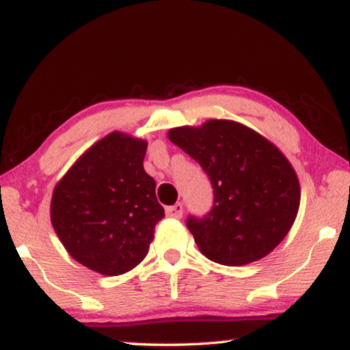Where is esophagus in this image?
<instances>
[{"label": "esophagus", "mask_w": 350, "mask_h": 350, "mask_svg": "<svg viewBox=\"0 0 350 350\" xmlns=\"http://www.w3.org/2000/svg\"><path fill=\"white\" fill-rule=\"evenodd\" d=\"M167 216L173 219H180L183 215V205L182 204H174L171 206H167Z\"/></svg>", "instance_id": "34e87169"}]
</instances>
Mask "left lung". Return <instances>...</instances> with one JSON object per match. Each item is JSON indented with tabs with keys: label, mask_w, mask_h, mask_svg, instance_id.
<instances>
[{
	"label": "left lung",
	"mask_w": 350,
	"mask_h": 350,
	"mask_svg": "<svg viewBox=\"0 0 350 350\" xmlns=\"http://www.w3.org/2000/svg\"><path fill=\"white\" fill-rule=\"evenodd\" d=\"M168 139L199 162L211 182V210L187 219L202 254L233 267L267 256L286 238L299 208L298 176L286 156L232 120L173 128Z\"/></svg>",
	"instance_id": "8db88e82"
}]
</instances>
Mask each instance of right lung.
Returning a JSON list of instances; mask_svg holds the SVG:
<instances>
[{
    "instance_id": "1",
    "label": "right lung",
    "mask_w": 350,
    "mask_h": 350,
    "mask_svg": "<svg viewBox=\"0 0 350 350\" xmlns=\"http://www.w3.org/2000/svg\"><path fill=\"white\" fill-rule=\"evenodd\" d=\"M148 144L114 131L81 154L54 188L51 222L75 260L106 276L146 256L165 216L156 182L144 170Z\"/></svg>"
}]
</instances>
